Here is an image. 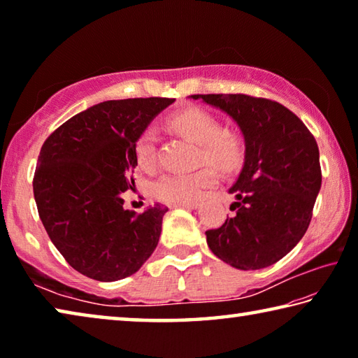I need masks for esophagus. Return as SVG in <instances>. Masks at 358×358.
<instances>
[{
	"instance_id": "esophagus-1",
	"label": "esophagus",
	"mask_w": 358,
	"mask_h": 358,
	"mask_svg": "<svg viewBox=\"0 0 358 358\" xmlns=\"http://www.w3.org/2000/svg\"><path fill=\"white\" fill-rule=\"evenodd\" d=\"M177 207H183V208H187V210H194V208H199V207H201V202H189V203H181V205H177Z\"/></svg>"
}]
</instances>
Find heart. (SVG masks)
<instances>
[{
    "label": "heart",
    "instance_id": "1",
    "mask_svg": "<svg viewBox=\"0 0 358 358\" xmlns=\"http://www.w3.org/2000/svg\"><path fill=\"white\" fill-rule=\"evenodd\" d=\"M169 124L180 134L199 145L197 161L208 162L194 172L167 173L153 186L155 196L162 202L181 205L196 202L208 187L216 183L214 167L222 173L237 172L245 161V141L240 132L222 128L221 120L203 108L187 107L173 112L169 117ZM136 156L141 167L151 171L157 162L156 132L147 128L137 138Z\"/></svg>",
    "mask_w": 358,
    "mask_h": 358
}]
</instances>
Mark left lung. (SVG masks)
<instances>
[{
  "instance_id": "8db88e82",
  "label": "left lung",
  "mask_w": 358,
  "mask_h": 358,
  "mask_svg": "<svg viewBox=\"0 0 358 358\" xmlns=\"http://www.w3.org/2000/svg\"><path fill=\"white\" fill-rule=\"evenodd\" d=\"M230 115L245 137V164L229 192L232 217L205 232L211 252L240 270L276 264L303 238L322 185L319 148L287 107L248 94H192Z\"/></svg>"
}]
</instances>
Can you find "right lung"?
<instances>
[{"label":"right lung","mask_w":358,"mask_h":358,"mask_svg":"<svg viewBox=\"0 0 358 358\" xmlns=\"http://www.w3.org/2000/svg\"><path fill=\"white\" fill-rule=\"evenodd\" d=\"M169 98L106 101L74 115L47 137L33 178L48 237L72 268L96 281H118L141 268L159 241L155 205L126 210L134 186L136 142Z\"/></svg>","instance_id":"obj_1"}]
</instances>
